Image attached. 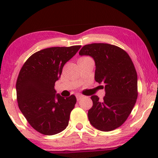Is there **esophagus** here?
<instances>
[{
	"label": "esophagus",
	"mask_w": 158,
	"mask_h": 158,
	"mask_svg": "<svg viewBox=\"0 0 158 158\" xmlns=\"http://www.w3.org/2000/svg\"><path fill=\"white\" fill-rule=\"evenodd\" d=\"M76 98H77V100L79 101V100H81L82 98H83V95H81V94H77L76 95Z\"/></svg>",
	"instance_id": "esophagus-1"
}]
</instances>
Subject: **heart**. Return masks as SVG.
<instances>
[{"mask_svg": "<svg viewBox=\"0 0 158 158\" xmlns=\"http://www.w3.org/2000/svg\"><path fill=\"white\" fill-rule=\"evenodd\" d=\"M83 58H87V57H82V58H81V59H83Z\"/></svg>", "mask_w": 158, "mask_h": 158, "instance_id": "obj_1", "label": "heart"}]
</instances>
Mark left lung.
<instances>
[{
    "mask_svg": "<svg viewBox=\"0 0 158 158\" xmlns=\"http://www.w3.org/2000/svg\"><path fill=\"white\" fill-rule=\"evenodd\" d=\"M79 55L94 58L95 80L104 84L102 101L92 96L93 106L88 116L93 127L109 131L124 124L137 98V75L128 54L120 47L104 43H94L82 47Z\"/></svg>",
    "mask_w": 158,
    "mask_h": 158,
    "instance_id": "obj_1",
    "label": "left lung"
}]
</instances>
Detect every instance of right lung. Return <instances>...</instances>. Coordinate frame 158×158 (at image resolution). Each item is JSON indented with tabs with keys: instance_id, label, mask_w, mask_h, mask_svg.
<instances>
[{
	"instance_id": "add662e5",
	"label": "right lung",
	"mask_w": 158,
	"mask_h": 158,
	"mask_svg": "<svg viewBox=\"0 0 158 158\" xmlns=\"http://www.w3.org/2000/svg\"><path fill=\"white\" fill-rule=\"evenodd\" d=\"M81 47L42 49L29 57L19 72L16 85L19 108L29 124L41 134L56 135L68 127L76 98L71 95L64 98L56 94L55 83L64 64Z\"/></svg>"
}]
</instances>
